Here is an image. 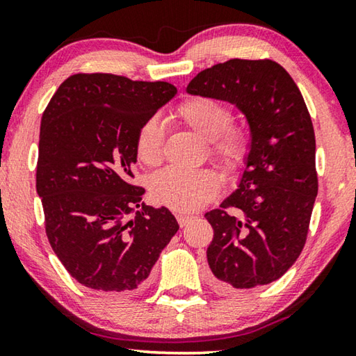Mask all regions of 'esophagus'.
<instances>
[{
    "label": "esophagus",
    "instance_id": "1",
    "mask_svg": "<svg viewBox=\"0 0 356 356\" xmlns=\"http://www.w3.org/2000/svg\"><path fill=\"white\" fill-rule=\"evenodd\" d=\"M193 218H195V216H193V215H182V213L177 215V221H179L180 227H184V226L188 225V222H190Z\"/></svg>",
    "mask_w": 356,
    "mask_h": 356
}]
</instances>
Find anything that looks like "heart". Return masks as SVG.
<instances>
[{
	"label": "heart",
	"instance_id": "heart-1",
	"mask_svg": "<svg viewBox=\"0 0 356 356\" xmlns=\"http://www.w3.org/2000/svg\"><path fill=\"white\" fill-rule=\"evenodd\" d=\"M172 118L210 141V155L222 171L237 172L245 166L251 152V136L243 125L231 124V108L225 102L193 95L180 102ZM135 149L138 159L146 166H155L163 160L165 129L159 119L149 118L140 125ZM149 188L156 202L179 212H190L215 197L220 184L212 171L166 168L154 174Z\"/></svg>",
	"mask_w": 356,
	"mask_h": 356
}]
</instances>
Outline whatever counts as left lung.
Instances as JSON below:
<instances>
[{
    "label": "left lung",
    "mask_w": 356,
    "mask_h": 356,
    "mask_svg": "<svg viewBox=\"0 0 356 356\" xmlns=\"http://www.w3.org/2000/svg\"><path fill=\"white\" fill-rule=\"evenodd\" d=\"M186 92L236 105L251 131L237 190L206 213L213 227L209 267L225 287L270 284L303 250L318 188L314 127L303 95L272 59L215 64L193 78Z\"/></svg>",
    "instance_id": "8db88e82"
}]
</instances>
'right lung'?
Here are the masks:
<instances>
[{
    "mask_svg": "<svg viewBox=\"0 0 356 356\" xmlns=\"http://www.w3.org/2000/svg\"><path fill=\"white\" fill-rule=\"evenodd\" d=\"M176 94L166 81L75 74L45 108L35 190L48 242L83 286L141 287L179 231L170 210L146 206L144 188L130 184L138 129Z\"/></svg>",
    "mask_w": 356,
    "mask_h": 356,
    "instance_id": "right-lung-1",
    "label": "right lung"
}]
</instances>
